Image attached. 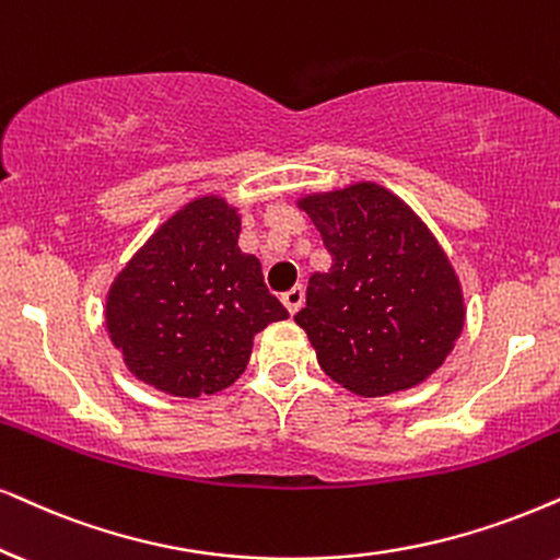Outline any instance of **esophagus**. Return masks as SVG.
<instances>
[{
	"label": "esophagus",
	"instance_id": "obj_1",
	"mask_svg": "<svg viewBox=\"0 0 560 560\" xmlns=\"http://www.w3.org/2000/svg\"><path fill=\"white\" fill-rule=\"evenodd\" d=\"M281 302H284V307L289 310V315H294L296 310L302 307V302H304V287H294V289H289V292L281 296Z\"/></svg>",
	"mask_w": 560,
	"mask_h": 560
}]
</instances>
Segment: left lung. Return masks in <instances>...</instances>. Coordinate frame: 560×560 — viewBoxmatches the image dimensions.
Listing matches in <instances>:
<instances>
[{"label": "left lung", "instance_id": "left-lung-1", "mask_svg": "<svg viewBox=\"0 0 560 560\" xmlns=\"http://www.w3.org/2000/svg\"><path fill=\"white\" fill-rule=\"evenodd\" d=\"M300 209L332 258L310 276L307 304L294 315L323 372L364 398L419 385L465 323L463 289L434 235L374 183L307 196Z\"/></svg>", "mask_w": 560, "mask_h": 560}]
</instances>
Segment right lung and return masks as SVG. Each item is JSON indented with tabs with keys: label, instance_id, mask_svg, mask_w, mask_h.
Segmentation results:
<instances>
[{
	"label": "right lung",
	"instance_id": "obj_1",
	"mask_svg": "<svg viewBox=\"0 0 560 560\" xmlns=\"http://www.w3.org/2000/svg\"><path fill=\"white\" fill-rule=\"evenodd\" d=\"M237 237L240 217L224 198H196L116 276L105 325L141 382L180 398L214 395L245 372L253 336L287 320Z\"/></svg>",
	"mask_w": 560,
	"mask_h": 560
}]
</instances>
